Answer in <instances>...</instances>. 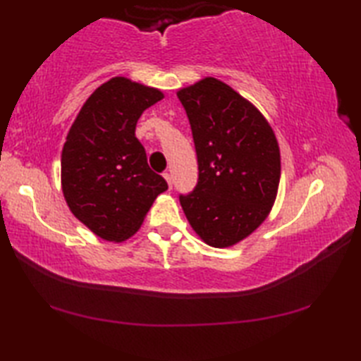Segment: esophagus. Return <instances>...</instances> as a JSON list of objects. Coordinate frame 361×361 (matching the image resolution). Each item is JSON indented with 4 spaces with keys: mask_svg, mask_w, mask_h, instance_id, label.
<instances>
[{
    "mask_svg": "<svg viewBox=\"0 0 361 361\" xmlns=\"http://www.w3.org/2000/svg\"><path fill=\"white\" fill-rule=\"evenodd\" d=\"M163 176H164V178H166V181H167V185H169V188H171V189H172V186H173V180H172V175H171V173H169V172H164V173H163Z\"/></svg>",
    "mask_w": 361,
    "mask_h": 361,
    "instance_id": "34e87169",
    "label": "esophagus"
}]
</instances>
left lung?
Segmentation results:
<instances>
[{"mask_svg": "<svg viewBox=\"0 0 361 361\" xmlns=\"http://www.w3.org/2000/svg\"><path fill=\"white\" fill-rule=\"evenodd\" d=\"M195 144L198 181L180 195L190 226L211 247L248 237L270 212L281 178L273 128L226 83L206 78L178 93Z\"/></svg>", "mask_w": 361, "mask_h": 361, "instance_id": "obj_1", "label": "left lung"}]
</instances>
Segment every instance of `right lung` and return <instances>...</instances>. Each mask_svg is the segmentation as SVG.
I'll return each mask as SVG.
<instances>
[{"instance_id":"obj_1","label":"right lung","mask_w":361,"mask_h":361,"mask_svg":"<svg viewBox=\"0 0 361 361\" xmlns=\"http://www.w3.org/2000/svg\"><path fill=\"white\" fill-rule=\"evenodd\" d=\"M164 97L126 78L102 83L70 128L62 152V189L71 212L104 240L133 235L167 190L135 136L144 110Z\"/></svg>"}]
</instances>
